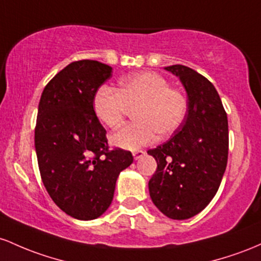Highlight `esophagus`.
I'll use <instances>...</instances> for the list:
<instances>
[{
  "label": "esophagus",
  "instance_id": "34e87169",
  "mask_svg": "<svg viewBox=\"0 0 261 261\" xmlns=\"http://www.w3.org/2000/svg\"><path fill=\"white\" fill-rule=\"evenodd\" d=\"M144 154H145V153H144V151H143V150H136V151H133V158H134V160L140 159V158H142Z\"/></svg>",
  "mask_w": 261,
  "mask_h": 261
}]
</instances>
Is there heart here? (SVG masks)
Here are the masks:
<instances>
[{
	"label": "heart",
	"mask_w": 261,
	"mask_h": 261,
	"mask_svg": "<svg viewBox=\"0 0 261 261\" xmlns=\"http://www.w3.org/2000/svg\"><path fill=\"white\" fill-rule=\"evenodd\" d=\"M93 112L107 128L121 124L128 108H134V122L111 136L115 146L128 150L142 148L159 137L174 133L185 119L187 98L168 80L153 71L125 76L118 90L101 86L93 96Z\"/></svg>",
	"instance_id": "heart-1"
}]
</instances>
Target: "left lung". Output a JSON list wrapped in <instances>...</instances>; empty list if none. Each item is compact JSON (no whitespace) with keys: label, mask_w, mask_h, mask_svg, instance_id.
I'll return each instance as SVG.
<instances>
[{"label":"left lung","mask_w":261,"mask_h":261,"mask_svg":"<svg viewBox=\"0 0 261 261\" xmlns=\"http://www.w3.org/2000/svg\"><path fill=\"white\" fill-rule=\"evenodd\" d=\"M187 93V115L174 136L148 150L158 168L149 194L171 219L200 213L217 194L228 160V119L217 90L191 67L171 65Z\"/></svg>","instance_id":"8db88e82"}]
</instances>
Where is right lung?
Returning <instances> with one entry per match:
<instances>
[{"instance_id": "1", "label": "right lung", "mask_w": 261, "mask_h": 261, "mask_svg": "<svg viewBox=\"0 0 261 261\" xmlns=\"http://www.w3.org/2000/svg\"><path fill=\"white\" fill-rule=\"evenodd\" d=\"M111 76L106 64L74 61L49 81L38 106L34 143L42 181L55 204L81 221L106 212L119 172L133 163L130 151L108 149L93 112V96Z\"/></svg>"}]
</instances>
